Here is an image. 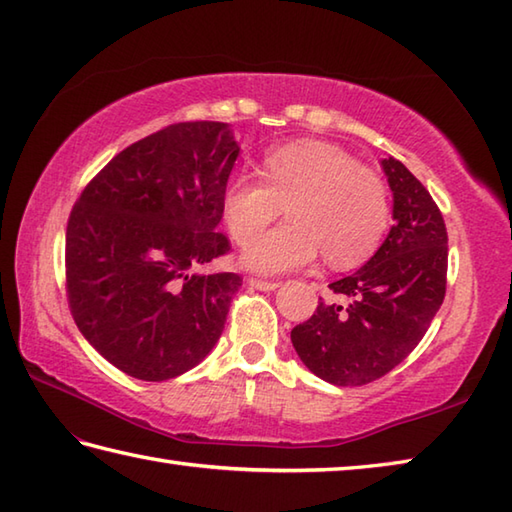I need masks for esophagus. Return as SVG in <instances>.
<instances>
[{
	"label": "esophagus",
	"mask_w": 512,
	"mask_h": 512,
	"mask_svg": "<svg viewBox=\"0 0 512 512\" xmlns=\"http://www.w3.org/2000/svg\"><path fill=\"white\" fill-rule=\"evenodd\" d=\"M248 286L257 288V290H275L279 288V282H268V279H257V277H248Z\"/></svg>",
	"instance_id": "esophagus-1"
}]
</instances>
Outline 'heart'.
<instances>
[{
    "label": "heart",
    "instance_id": "b5f03b06",
    "mask_svg": "<svg viewBox=\"0 0 512 512\" xmlns=\"http://www.w3.org/2000/svg\"><path fill=\"white\" fill-rule=\"evenodd\" d=\"M262 177L237 170L228 177L222 213L237 244L265 227L287 206L289 222L250 242L242 264L279 275L315 262L319 248L335 268L362 264L375 253L390 222L382 177L357 164L344 148L302 139L268 150Z\"/></svg>",
    "mask_w": 512,
    "mask_h": 512
}]
</instances>
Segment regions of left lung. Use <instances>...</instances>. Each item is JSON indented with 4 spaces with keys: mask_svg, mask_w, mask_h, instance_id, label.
<instances>
[{
    "mask_svg": "<svg viewBox=\"0 0 512 512\" xmlns=\"http://www.w3.org/2000/svg\"><path fill=\"white\" fill-rule=\"evenodd\" d=\"M395 224L353 275L328 288L342 304L319 302L290 330L310 373L335 386H364L413 353L446 295L448 235L428 190L395 157L382 159Z\"/></svg>",
    "mask_w": 512,
    "mask_h": 512,
    "instance_id": "1",
    "label": "left lung"
}]
</instances>
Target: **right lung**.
<instances>
[{"label":"right lung","mask_w":512,"mask_h":512,"mask_svg":"<svg viewBox=\"0 0 512 512\" xmlns=\"http://www.w3.org/2000/svg\"><path fill=\"white\" fill-rule=\"evenodd\" d=\"M239 155L224 122H182L130 144L70 213L66 293L77 328L122 373L164 382L222 335L235 273H199L228 253L217 233Z\"/></svg>","instance_id":"obj_1"}]
</instances>
